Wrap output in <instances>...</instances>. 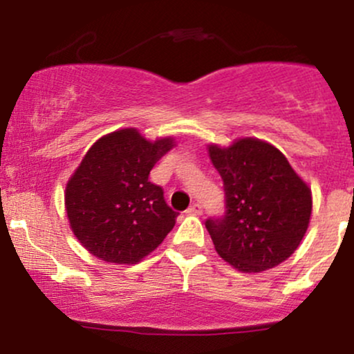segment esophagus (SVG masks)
Listing matches in <instances>:
<instances>
[{"instance_id": "esophagus-1", "label": "esophagus", "mask_w": 354, "mask_h": 354, "mask_svg": "<svg viewBox=\"0 0 354 354\" xmlns=\"http://www.w3.org/2000/svg\"><path fill=\"white\" fill-rule=\"evenodd\" d=\"M201 213H203L201 206L196 205V203H194V205H191L189 208L186 209V214H189V216H200Z\"/></svg>"}]
</instances>
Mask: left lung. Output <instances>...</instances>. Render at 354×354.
<instances>
[{
    "mask_svg": "<svg viewBox=\"0 0 354 354\" xmlns=\"http://www.w3.org/2000/svg\"><path fill=\"white\" fill-rule=\"evenodd\" d=\"M208 154L226 194L225 218L206 221L216 253L241 273L281 265L310 226V185L276 146L258 138L211 143Z\"/></svg>",
    "mask_w": 354,
    "mask_h": 354,
    "instance_id": "8db88e82",
    "label": "left lung"
}]
</instances>
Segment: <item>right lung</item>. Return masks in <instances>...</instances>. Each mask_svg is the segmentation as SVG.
<instances>
[{
    "instance_id": "1",
    "label": "right lung",
    "mask_w": 354,
    "mask_h": 354,
    "mask_svg": "<svg viewBox=\"0 0 354 354\" xmlns=\"http://www.w3.org/2000/svg\"><path fill=\"white\" fill-rule=\"evenodd\" d=\"M174 146L173 136L151 141L136 128L93 143L64 189L70 228L84 250L106 263L136 265L163 243L178 213L148 176Z\"/></svg>"
}]
</instances>
